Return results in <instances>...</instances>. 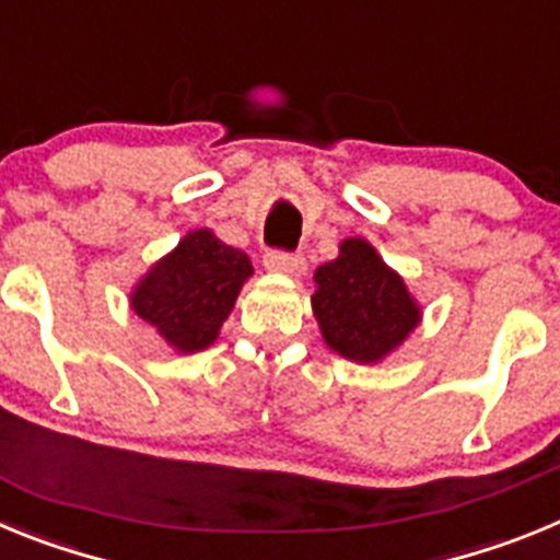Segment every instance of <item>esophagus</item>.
Wrapping results in <instances>:
<instances>
[{
    "label": "esophagus",
    "mask_w": 560,
    "mask_h": 560,
    "mask_svg": "<svg viewBox=\"0 0 560 560\" xmlns=\"http://www.w3.org/2000/svg\"><path fill=\"white\" fill-rule=\"evenodd\" d=\"M264 266L275 275L285 277H303L305 275V257L300 255H285V252H269L264 257Z\"/></svg>",
    "instance_id": "esophagus-1"
}]
</instances>
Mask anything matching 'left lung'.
Wrapping results in <instances>:
<instances>
[{
  "label": "left lung",
  "instance_id": "obj_1",
  "mask_svg": "<svg viewBox=\"0 0 560 560\" xmlns=\"http://www.w3.org/2000/svg\"><path fill=\"white\" fill-rule=\"evenodd\" d=\"M314 285L311 308L325 345L355 364H381L423 319L404 277L364 237H345L339 255L314 271Z\"/></svg>",
  "mask_w": 560,
  "mask_h": 560
}]
</instances>
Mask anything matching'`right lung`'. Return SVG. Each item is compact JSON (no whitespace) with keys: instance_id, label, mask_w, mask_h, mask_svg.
Instances as JSON below:
<instances>
[{"instance_id":"add662e5","label":"right lung","mask_w":560,"mask_h":560,"mask_svg":"<svg viewBox=\"0 0 560 560\" xmlns=\"http://www.w3.org/2000/svg\"><path fill=\"white\" fill-rule=\"evenodd\" d=\"M246 252L212 230H190L137 280L131 311L176 353H199L219 339L235 300L252 277Z\"/></svg>"}]
</instances>
